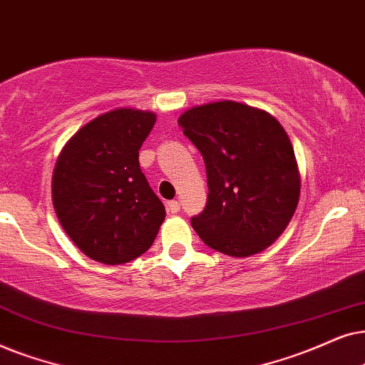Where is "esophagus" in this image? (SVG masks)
<instances>
[{
	"instance_id": "1",
	"label": "esophagus",
	"mask_w": 365,
	"mask_h": 365,
	"mask_svg": "<svg viewBox=\"0 0 365 365\" xmlns=\"http://www.w3.org/2000/svg\"><path fill=\"white\" fill-rule=\"evenodd\" d=\"M167 210H168L170 213H177V212H180V203H178V200H170V202H167Z\"/></svg>"
}]
</instances>
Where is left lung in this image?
I'll list each match as a JSON object with an SVG mask.
<instances>
[{"label": "left lung", "instance_id": "obj_1", "mask_svg": "<svg viewBox=\"0 0 365 365\" xmlns=\"http://www.w3.org/2000/svg\"><path fill=\"white\" fill-rule=\"evenodd\" d=\"M207 168L198 237L230 257L264 252L292 220L300 173L284 126L260 108L232 100L193 106L178 118Z\"/></svg>", "mask_w": 365, "mask_h": 365}]
</instances>
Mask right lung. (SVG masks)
I'll return each mask as SVG.
<instances>
[{"label": "right lung", "instance_id": "add662e5", "mask_svg": "<svg viewBox=\"0 0 365 365\" xmlns=\"http://www.w3.org/2000/svg\"><path fill=\"white\" fill-rule=\"evenodd\" d=\"M155 121L153 111H106L58 155L51 180L56 217L73 244L101 264H126L145 254L165 220L163 203L138 162Z\"/></svg>", "mask_w": 365, "mask_h": 365}]
</instances>
